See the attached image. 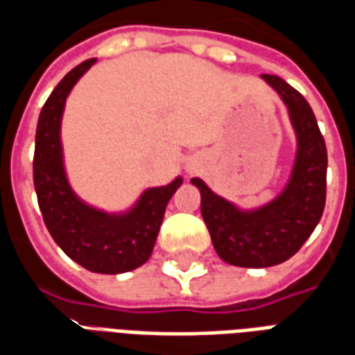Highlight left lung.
<instances>
[{
    "label": "left lung",
    "mask_w": 355,
    "mask_h": 355,
    "mask_svg": "<svg viewBox=\"0 0 355 355\" xmlns=\"http://www.w3.org/2000/svg\"><path fill=\"white\" fill-rule=\"evenodd\" d=\"M287 108L295 131V159L282 192L257 207H243L193 177L201 216L216 254L232 266L268 268L289 261L320 223L325 207L327 148L310 104L277 76L262 73Z\"/></svg>",
    "instance_id": "1"
}]
</instances>
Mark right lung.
Masks as SVG:
<instances>
[{"instance_id":"right-lung-1","label":"right lung","mask_w":355,"mask_h":355,"mask_svg":"<svg viewBox=\"0 0 355 355\" xmlns=\"http://www.w3.org/2000/svg\"><path fill=\"white\" fill-rule=\"evenodd\" d=\"M94 62L96 58H89L66 73L42 108L35 129L34 186L51 238L73 262L96 274H123L152 257L165 207L182 177L146 188L121 211L91 205L73 192L60 137L62 114L72 89Z\"/></svg>"}]
</instances>
